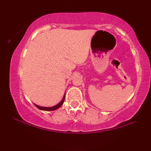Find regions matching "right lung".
Here are the masks:
<instances>
[{"label":"right lung","instance_id":"obj_1","mask_svg":"<svg viewBox=\"0 0 151 151\" xmlns=\"http://www.w3.org/2000/svg\"><path fill=\"white\" fill-rule=\"evenodd\" d=\"M65 95L64 96L63 99H62V100L60 102V103L58 104L57 105L54 106H52V107H43V106H40L36 105V104H35V106L37 107V108L40 109V110H42V111H54V110H56V109H59L62 104H63L64 101H65Z\"/></svg>","mask_w":151,"mask_h":151}]
</instances>
